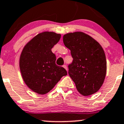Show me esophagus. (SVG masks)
<instances>
[{
	"instance_id": "1",
	"label": "esophagus",
	"mask_w": 124,
	"mask_h": 124,
	"mask_svg": "<svg viewBox=\"0 0 124 124\" xmlns=\"http://www.w3.org/2000/svg\"><path fill=\"white\" fill-rule=\"evenodd\" d=\"M63 68H64L65 69H66V70H67V66H66V65H63Z\"/></svg>"
}]
</instances>
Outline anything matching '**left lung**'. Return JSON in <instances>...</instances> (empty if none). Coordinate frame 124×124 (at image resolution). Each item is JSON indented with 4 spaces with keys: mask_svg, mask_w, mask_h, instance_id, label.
I'll list each match as a JSON object with an SVG mask.
<instances>
[{
    "mask_svg": "<svg viewBox=\"0 0 124 124\" xmlns=\"http://www.w3.org/2000/svg\"><path fill=\"white\" fill-rule=\"evenodd\" d=\"M63 41L73 58L68 73L78 91L84 96L93 94L102 85L107 72L104 49L96 40L81 32L66 34Z\"/></svg>",
    "mask_w": 124,
    "mask_h": 124,
    "instance_id": "left-lung-1",
    "label": "left lung"
}]
</instances>
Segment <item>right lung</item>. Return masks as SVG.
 I'll use <instances>...</instances> for the list:
<instances>
[{
	"instance_id": "1",
	"label": "right lung",
	"mask_w": 124,
	"mask_h": 124,
	"mask_svg": "<svg viewBox=\"0 0 124 124\" xmlns=\"http://www.w3.org/2000/svg\"><path fill=\"white\" fill-rule=\"evenodd\" d=\"M61 36L52 32L38 34L26 45L20 55L23 79L31 90L40 95L49 92L67 75L66 69L56 64V56L51 50Z\"/></svg>"
}]
</instances>
